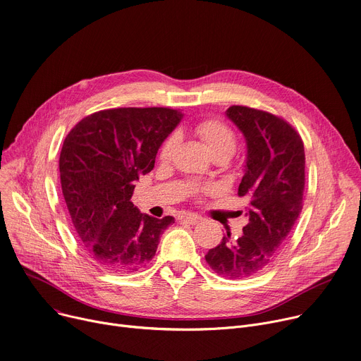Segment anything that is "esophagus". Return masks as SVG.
<instances>
[{
	"instance_id": "esophagus-1",
	"label": "esophagus",
	"mask_w": 361,
	"mask_h": 361,
	"mask_svg": "<svg viewBox=\"0 0 361 361\" xmlns=\"http://www.w3.org/2000/svg\"><path fill=\"white\" fill-rule=\"evenodd\" d=\"M179 219L183 221V222H186V224L195 225V224H197V222H201L202 218L197 216V215H193V214H183V215L179 216Z\"/></svg>"
}]
</instances>
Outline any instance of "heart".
<instances>
[{
    "label": "heart",
    "instance_id": "1",
    "mask_svg": "<svg viewBox=\"0 0 361 361\" xmlns=\"http://www.w3.org/2000/svg\"><path fill=\"white\" fill-rule=\"evenodd\" d=\"M196 133L202 137L205 145L208 146L211 154L224 153L228 157L232 154L236 146L235 133L219 120H204L197 123L195 128ZM178 143V137L175 135L169 136L160 149V159L169 160Z\"/></svg>",
    "mask_w": 361,
    "mask_h": 361
}]
</instances>
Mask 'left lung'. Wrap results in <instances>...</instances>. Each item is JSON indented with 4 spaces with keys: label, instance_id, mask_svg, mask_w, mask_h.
Segmentation results:
<instances>
[{
    "label": "left lung",
    "instance_id": "8db88e82",
    "mask_svg": "<svg viewBox=\"0 0 361 361\" xmlns=\"http://www.w3.org/2000/svg\"><path fill=\"white\" fill-rule=\"evenodd\" d=\"M225 116L247 143L238 195L248 202V224L241 236L224 235L205 259L218 275L243 279L264 271L294 228L302 209L305 154L300 135L283 118L245 106H231Z\"/></svg>",
    "mask_w": 361,
    "mask_h": 361
}]
</instances>
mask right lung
<instances>
[{"label":"right lung","mask_w":361,"mask_h":361,"mask_svg":"<svg viewBox=\"0 0 361 361\" xmlns=\"http://www.w3.org/2000/svg\"><path fill=\"white\" fill-rule=\"evenodd\" d=\"M182 117L165 107L109 109L80 120L67 135L60 153L63 195L78 239L102 268L137 271L175 222L140 214L132 195Z\"/></svg>","instance_id":"1"}]
</instances>
